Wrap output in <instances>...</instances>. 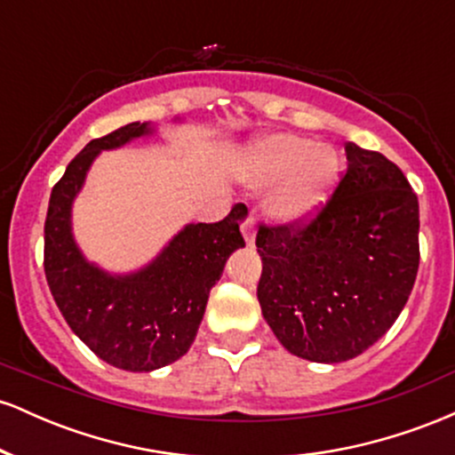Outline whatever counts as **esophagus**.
Instances as JSON below:
<instances>
[{"label":"esophagus","mask_w":455,"mask_h":455,"mask_svg":"<svg viewBox=\"0 0 455 455\" xmlns=\"http://www.w3.org/2000/svg\"><path fill=\"white\" fill-rule=\"evenodd\" d=\"M242 235H243L245 243L248 245L254 243V235L257 233H254V213L252 212H248V216L242 220Z\"/></svg>","instance_id":"esophagus-1"}]
</instances>
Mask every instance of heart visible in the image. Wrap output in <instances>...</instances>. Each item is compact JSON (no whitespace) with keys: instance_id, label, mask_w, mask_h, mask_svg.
<instances>
[{"instance_id":"b5f03b06","label":"heart","mask_w":455,"mask_h":455,"mask_svg":"<svg viewBox=\"0 0 455 455\" xmlns=\"http://www.w3.org/2000/svg\"><path fill=\"white\" fill-rule=\"evenodd\" d=\"M245 171L254 186H275L271 213L282 222H304L333 195L340 158L333 149L297 134H269L245 156Z\"/></svg>"}]
</instances>
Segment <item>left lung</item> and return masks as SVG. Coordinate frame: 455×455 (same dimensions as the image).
<instances>
[{
  "instance_id": "left-lung-1",
  "label": "left lung",
  "mask_w": 455,
  "mask_h": 455,
  "mask_svg": "<svg viewBox=\"0 0 455 455\" xmlns=\"http://www.w3.org/2000/svg\"><path fill=\"white\" fill-rule=\"evenodd\" d=\"M347 173L304 222L260 224L257 297L297 357L340 363L387 333L419 269V203L379 151L347 143Z\"/></svg>"
}]
</instances>
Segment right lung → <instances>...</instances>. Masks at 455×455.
Wrapping results in <instances>:
<instances>
[{
  "mask_svg": "<svg viewBox=\"0 0 455 455\" xmlns=\"http://www.w3.org/2000/svg\"><path fill=\"white\" fill-rule=\"evenodd\" d=\"M154 132L149 124H128L93 139L53 186L44 222V274L72 331L102 362L128 372H151L177 362L195 342L212 286L227 259L245 242L237 203L220 222L188 224L148 267L113 275L81 254L72 237V203L92 162Z\"/></svg>",
  "mask_w": 455,
  "mask_h": 455,
  "instance_id": "right-lung-1",
  "label": "right lung"
}]
</instances>
